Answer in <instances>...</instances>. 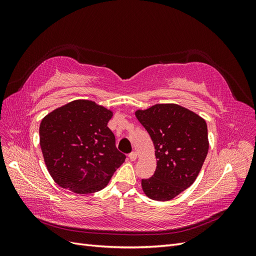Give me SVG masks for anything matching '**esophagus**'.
<instances>
[{"instance_id": "obj_1", "label": "esophagus", "mask_w": 256, "mask_h": 256, "mask_svg": "<svg viewBox=\"0 0 256 256\" xmlns=\"http://www.w3.org/2000/svg\"><path fill=\"white\" fill-rule=\"evenodd\" d=\"M136 158H138V154L136 152H132L131 154H129V159L131 161H136Z\"/></svg>"}]
</instances>
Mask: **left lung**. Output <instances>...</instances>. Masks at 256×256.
Masks as SVG:
<instances>
[{
    "label": "left lung",
    "instance_id": "1",
    "mask_svg": "<svg viewBox=\"0 0 256 256\" xmlns=\"http://www.w3.org/2000/svg\"><path fill=\"white\" fill-rule=\"evenodd\" d=\"M136 116L150 134L157 168L142 189L152 200L166 202L196 182L206 159L209 142L203 118L176 104H158Z\"/></svg>",
    "mask_w": 256,
    "mask_h": 256
}]
</instances>
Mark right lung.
I'll list each match as a JSON object with an SVG mask.
<instances>
[{
  "label": "right lung",
  "mask_w": 256,
  "mask_h": 256,
  "mask_svg": "<svg viewBox=\"0 0 256 256\" xmlns=\"http://www.w3.org/2000/svg\"><path fill=\"white\" fill-rule=\"evenodd\" d=\"M113 112L78 99L53 110L40 126V144L53 180L76 194L104 189L126 156L108 127Z\"/></svg>",
  "instance_id": "1"
}]
</instances>
